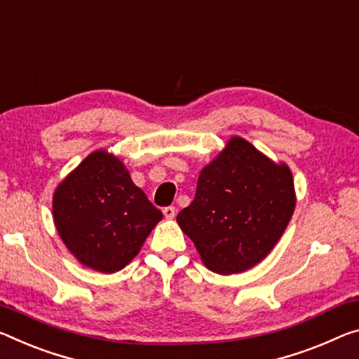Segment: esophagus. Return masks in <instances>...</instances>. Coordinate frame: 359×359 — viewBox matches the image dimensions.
I'll return each instance as SVG.
<instances>
[{
    "mask_svg": "<svg viewBox=\"0 0 359 359\" xmlns=\"http://www.w3.org/2000/svg\"><path fill=\"white\" fill-rule=\"evenodd\" d=\"M163 214H164V217H166V219H174L175 217V208L174 206L164 208Z\"/></svg>",
    "mask_w": 359,
    "mask_h": 359,
    "instance_id": "34e87169",
    "label": "esophagus"
}]
</instances>
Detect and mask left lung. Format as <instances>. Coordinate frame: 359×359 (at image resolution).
<instances>
[{"instance_id":"obj_1","label":"left lung","mask_w":359,"mask_h":359,"mask_svg":"<svg viewBox=\"0 0 359 359\" xmlns=\"http://www.w3.org/2000/svg\"><path fill=\"white\" fill-rule=\"evenodd\" d=\"M295 206L286 164L233 137L201 170L195 200L177 214L209 270L231 275L259 264L280 240Z\"/></svg>"}]
</instances>
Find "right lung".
Here are the masks:
<instances>
[{"label": "right lung", "mask_w": 359, "mask_h": 359, "mask_svg": "<svg viewBox=\"0 0 359 359\" xmlns=\"http://www.w3.org/2000/svg\"><path fill=\"white\" fill-rule=\"evenodd\" d=\"M53 212L65 246L102 273L126 266L163 219L123 163L104 150L90 153L57 187Z\"/></svg>", "instance_id": "right-lung-1"}]
</instances>
